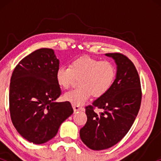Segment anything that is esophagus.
Returning a JSON list of instances; mask_svg holds the SVG:
<instances>
[{
    "label": "esophagus",
    "mask_w": 161,
    "mask_h": 161,
    "mask_svg": "<svg viewBox=\"0 0 161 161\" xmlns=\"http://www.w3.org/2000/svg\"><path fill=\"white\" fill-rule=\"evenodd\" d=\"M73 110H74V111H78V110H84V108H83L82 107L79 106V105L73 104Z\"/></svg>",
    "instance_id": "esophagus-1"
}]
</instances>
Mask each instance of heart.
Wrapping results in <instances>:
<instances>
[{"instance_id": "b5f03b06", "label": "heart", "mask_w": 161, "mask_h": 161, "mask_svg": "<svg viewBox=\"0 0 161 161\" xmlns=\"http://www.w3.org/2000/svg\"><path fill=\"white\" fill-rule=\"evenodd\" d=\"M116 75V68L112 62L86 56L73 60L69 66H60L56 72V80L61 88L67 89L79 79V88L66 92L64 98L80 105L91 95L94 97L105 95L112 87Z\"/></svg>"}]
</instances>
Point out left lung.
<instances>
[{"label":"left lung","instance_id":"8db88e82","mask_svg":"<svg viewBox=\"0 0 161 161\" xmlns=\"http://www.w3.org/2000/svg\"><path fill=\"white\" fill-rule=\"evenodd\" d=\"M115 60L116 77L110 90L86 107L87 122L80 138L92 150L111 147L123 139L132 127L141 106L142 92L139 75L133 63L120 53H108ZM95 108L102 112L97 114Z\"/></svg>","mask_w":161,"mask_h":161}]
</instances>
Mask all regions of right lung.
<instances>
[{"instance_id":"right-lung-1","label":"right lung","mask_w":161,"mask_h":161,"mask_svg":"<svg viewBox=\"0 0 161 161\" xmlns=\"http://www.w3.org/2000/svg\"><path fill=\"white\" fill-rule=\"evenodd\" d=\"M59 64L52 49L41 48L20 60L11 76V120L17 132L32 143L53 138L73 113L69 101H53L61 94L56 80Z\"/></svg>"}]
</instances>
